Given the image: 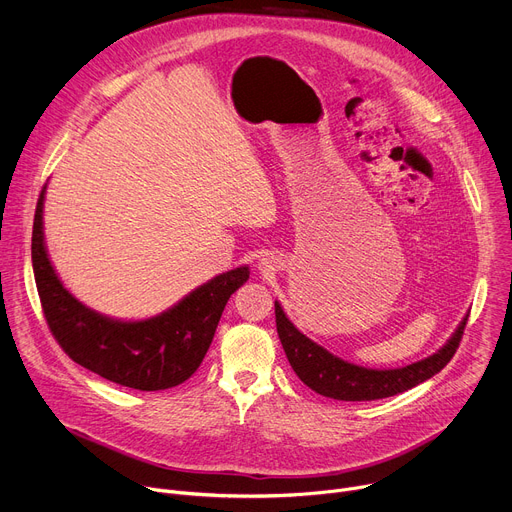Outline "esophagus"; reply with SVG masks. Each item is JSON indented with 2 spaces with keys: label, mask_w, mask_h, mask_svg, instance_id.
I'll return each instance as SVG.
<instances>
[{
  "label": "esophagus",
  "mask_w": 512,
  "mask_h": 512,
  "mask_svg": "<svg viewBox=\"0 0 512 512\" xmlns=\"http://www.w3.org/2000/svg\"><path fill=\"white\" fill-rule=\"evenodd\" d=\"M277 261L273 259V257H263L261 259V265H263V269H273V265H275Z\"/></svg>",
  "instance_id": "1"
}]
</instances>
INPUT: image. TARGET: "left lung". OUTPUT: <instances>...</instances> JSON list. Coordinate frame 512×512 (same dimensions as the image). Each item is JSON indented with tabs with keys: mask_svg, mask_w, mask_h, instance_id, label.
<instances>
[{
	"mask_svg": "<svg viewBox=\"0 0 512 512\" xmlns=\"http://www.w3.org/2000/svg\"><path fill=\"white\" fill-rule=\"evenodd\" d=\"M466 322H468V316L460 322L458 330L452 334L448 344L442 350H437L435 354L419 362L407 364L403 369L375 371V369L356 367V364H350L330 354L326 348L306 338L294 324L287 320L281 306L275 302L277 334L291 369L296 371L300 381H304V385H308L312 391L338 401L385 399V397L403 393L407 389H413L415 385L431 379L433 375L440 373L456 354Z\"/></svg>",
	"mask_w": 512,
	"mask_h": 512,
	"instance_id": "obj_1",
	"label": "left lung"
}]
</instances>
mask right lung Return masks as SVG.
<instances>
[{
  "instance_id": "1",
  "label": "right lung",
  "mask_w": 512,
  "mask_h": 512,
  "mask_svg": "<svg viewBox=\"0 0 512 512\" xmlns=\"http://www.w3.org/2000/svg\"><path fill=\"white\" fill-rule=\"evenodd\" d=\"M42 206L44 188L34 214L32 267L46 324L60 348L91 373L137 391H162L190 379L229 298L249 279V267L216 275L156 318L111 320L83 306L60 283L44 247Z\"/></svg>"
}]
</instances>
